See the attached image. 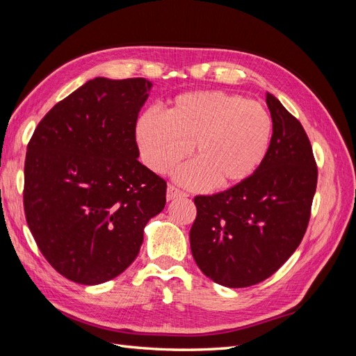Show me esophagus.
Here are the masks:
<instances>
[{"label": "esophagus", "instance_id": "1", "mask_svg": "<svg viewBox=\"0 0 356 356\" xmlns=\"http://www.w3.org/2000/svg\"><path fill=\"white\" fill-rule=\"evenodd\" d=\"M187 193L179 190L178 187H175L174 184H169L168 186V190H166V199L168 200H174L177 197H186Z\"/></svg>", "mask_w": 356, "mask_h": 356}]
</instances>
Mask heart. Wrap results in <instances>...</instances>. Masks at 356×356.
<instances>
[{
  "mask_svg": "<svg viewBox=\"0 0 356 356\" xmlns=\"http://www.w3.org/2000/svg\"><path fill=\"white\" fill-rule=\"evenodd\" d=\"M273 135V118L266 106L221 90L177 96L165 114L147 111L136 124V141L144 163L168 174L191 148L196 161L178 172L188 186L213 181L229 187L250 178L261 166Z\"/></svg>",
  "mask_w": 356,
  "mask_h": 356,
  "instance_id": "obj_1",
  "label": "heart"
}]
</instances>
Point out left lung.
Here are the masks:
<instances>
[{
  "label": "left lung",
  "instance_id": "8db88e82",
  "mask_svg": "<svg viewBox=\"0 0 356 356\" xmlns=\"http://www.w3.org/2000/svg\"><path fill=\"white\" fill-rule=\"evenodd\" d=\"M268 153L254 174L212 196H196L191 254L213 282L245 288L263 282L294 254L306 233L318 168L303 126L273 95Z\"/></svg>",
  "mask_w": 356,
  "mask_h": 356
}]
</instances>
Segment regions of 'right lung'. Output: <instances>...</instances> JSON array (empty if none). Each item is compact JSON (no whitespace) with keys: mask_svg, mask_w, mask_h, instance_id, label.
Masks as SVG:
<instances>
[{"mask_svg":"<svg viewBox=\"0 0 356 356\" xmlns=\"http://www.w3.org/2000/svg\"><path fill=\"white\" fill-rule=\"evenodd\" d=\"M152 83L96 77L42 117L28 144L24 208L41 254L81 285L134 263L166 181L139 163L135 129Z\"/></svg>","mask_w":356,"mask_h":356,"instance_id":"obj_1","label":"right lung"}]
</instances>
